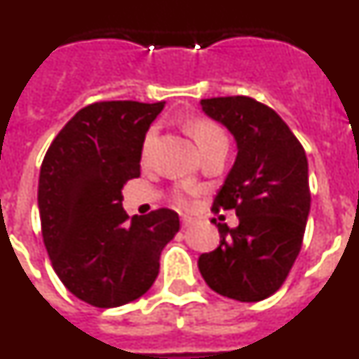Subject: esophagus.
<instances>
[{"label": "esophagus", "mask_w": 359, "mask_h": 359, "mask_svg": "<svg viewBox=\"0 0 359 359\" xmlns=\"http://www.w3.org/2000/svg\"><path fill=\"white\" fill-rule=\"evenodd\" d=\"M194 223V219L192 217H189V215H183L182 217V224H183V228H189L190 224Z\"/></svg>", "instance_id": "1"}]
</instances>
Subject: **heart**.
Listing matches in <instances>:
<instances>
[{"instance_id": "heart-1", "label": "heart", "mask_w": 359, "mask_h": 359, "mask_svg": "<svg viewBox=\"0 0 359 359\" xmlns=\"http://www.w3.org/2000/svg\"><path fill=\"white\" fill-rule=\"evenodd\" d=\"M189 131L190 135L194 136L196 144L199 145V149H201L203 152H207L208 149H212L217 144H226V135H224L223 129L208 118H194L192 122H190ZM154 138H156V129L152 128L149 129V133L145 135L144 145H142V160L144 161L147 160L149 154H151ZM176 201L180 203V205H187L185 196L180 194V192L176 194Z\"/></svg>"}]
</instances>
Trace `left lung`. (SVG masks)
<instances>
[{
	"mask_svg": "<svg viewBox=\"0 0 359 359\" xmlns=\"http://www.w3.org/2000/svg\"><path fill=\"white\" fill-rule=\"evenodd\" d=\"M201 107L236 138V163L212 210L233 208L239 226L217 224L219 246L199 255L198 268L215 293L259 302L284 284L302 248L311 208L306 151L255 98H203Z\"/></svg>",
	"mask_w": 359,
	"mask_h": 359,
	"instance_id": "obj_1",
	"label": "left lung"
}]
</instances>
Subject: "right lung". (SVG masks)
I'll return each mask as SVG.
<instances>
[{"instance_id": "1", "label": "right lung", "mask_w": 359, "mask_h": 359, "mask_svg": "<svg viewBox=\"0 0 359 359\" xmlns=\"http://www.w3.org/2000/svg\"><path fill=\"white\" fill-rule=\"evenodd\" d=\"M165 102L109 100L82 107L46 151L41 230L57 277L82 302L118 307L154 284L165 244L180 230L169 208L129 219L123 185L140 176L142 145Z\"/></svg>"}]
</instances>
